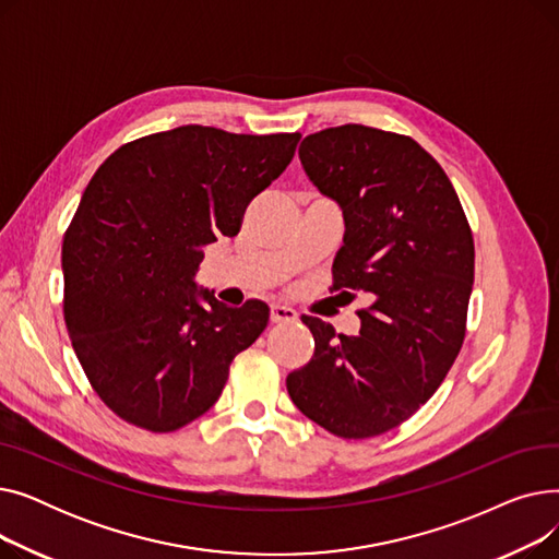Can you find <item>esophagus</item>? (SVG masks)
<instances>
[{"label":"esophagus","mask_w":559,"mask_h":559,"mask_svg":"<svg viewBox=\"0 0 559 559\" xmlns=\"http://www.w3.org/2000/svg\"><path fill=\"white\" fill-rule=\"evenodd\" d=\"M270 319H272V324H289V321H297L299 319V314H297V310L295 308H289V306H272V310H270Z\"/></svg>","instance_id":"1"}]
</instances>
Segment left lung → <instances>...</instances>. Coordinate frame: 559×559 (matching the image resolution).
<instances>
[{
    "label": "left lung",
    "instance_id": "1",
    "mask_svg": "<svg viewBox=\"0 0 559 559\" xmlns=\"http://www.w3.org/2000/svg\"><path fill=\"white\" fill-rule=\"evenodd\" d=\"M312 186L344 217L333 289L365 292L360 335L301 317L310 362L287 376L301 413L344 439L383 435L437 392L466 331L474 238L439 163L413 138L362 124L304 138Z\"/></svg>",
    "mask_w": 559,
    "mask_h": 559
}]
</instances>
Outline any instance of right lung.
<instances>
[{
    "mask_svg": "<svg viewBox=\"0 0 559 559\" xmlns=\"http://www.w3.org/2000/svg\"><path fill=\"white\" fill-rule=\"evenodd\" d=\"M299 140L188 124L120 146L95 171L63 238V312L87 380L120 419L171 432L209 413L233 358L267 326L262 301L228 308L194 274Z\"/></svg>",
    "mask_w": 559,
    "mask_h": 559,
    "instance_id": "obj_1",
    "label": "right lung"
}]
</instances>
